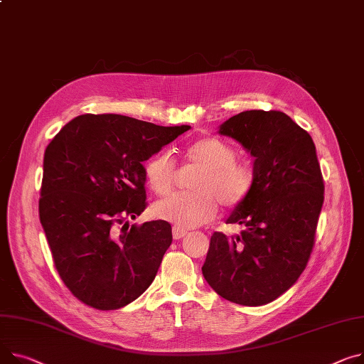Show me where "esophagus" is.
Masks as SVG:
<instances>
[{"label": "esophagus", "instance_id": "34e87169", "mask_svg": "<svg viewBox=\"0 0 364 364\" xmlns=\"http://www.w3.org/2000/svg\"><path fill=\"white\" fill-rule=\"evenodd\" d=\"M188 232L186 231V230H181V228H177V227H174L173 228V237L176 238V240H181L183 237H186Z\"/></svg>", "mask_w": 364, "mask_h": 364}]
</instances>
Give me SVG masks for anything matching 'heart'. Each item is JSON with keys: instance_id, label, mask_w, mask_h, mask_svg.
I'll use <instances>...</instances> for the list:
<instances>
[{"instance_id": "obj_1", "label": "heart", "mask_w": 364, "mask_h": 364, "mask_svg": "<svg viewBox=\"0 0 364 364\" xmlns=\"http://www.w3.org/2000/svg\"><path fill=\"white\" fill-rule=\"evenodd\" d=\"M187 164L198 165L202 171L196 176L195 193H178L155 205V213L177 228L190 230L213 220L218 203L234 209L243 203L255 188L256 166L250 159L237 158V151L220 137L198 139L184 149ZM177 164L173 155L162 151L144 165L148 184L159 196L176 187Z\"/></svg>"}]
</instances>
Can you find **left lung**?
<instances>
[{
	"label": "left lung",
	"mask_w": 364,
	"mask_h": 364,
	"mask_svg": "<svg viewBox=\"0 0 364 364\" xmlns=\"http://www.w3.org/2000/svg\"><path fill=\"white\" fill-rule=\"evenodd\" d=\"M256 158V184L228 224L216 231L202 274L215 291L243 306L271 303L293 287L309 263L325 184L313 139L281 111L240 112L220 129Z\"/></svg>",
	"instance_id": "1"
}]
</instances>
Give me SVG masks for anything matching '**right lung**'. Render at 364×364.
Here are the masks:
<instances>
[{
    "instance_id": "1",
    "label": "right lung",
    "mask_w": 364,
    "mask_h": 364,
    "mask_svg": "<svg viewBox=\"0 0 364 364\" xmlns=\"http://www.w3.org/2000/svg\"><path fill=\"white\" fill-rule=\"evenodd\" d=\"M190 126L118 114L71 119L48 144L39 220L70 293L98 310L134 301L173 243L171 224L129 225L148 206L143 162Z\"/></svg>"
}]
</instances>
